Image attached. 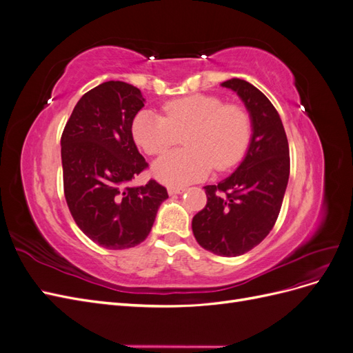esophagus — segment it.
I'll return each mask as SVG.
<instances>
[{
    "label": "esophagus",
    "instance_id": "34e87169",
    "mask_svg": "<svg viewBox=\"0 0 353 353\" xmlns=\"http://www.w3.org/2000/svg\"><path fill=\"white\" fill-rule=\"evenodd\" d=\"M184 191H185L184 187H169V188H168V193H169L170 196L181 194V193H184Z\"/></svg>",
    "mask_w": 353,
    "mask_h": 353
}]
</instances>
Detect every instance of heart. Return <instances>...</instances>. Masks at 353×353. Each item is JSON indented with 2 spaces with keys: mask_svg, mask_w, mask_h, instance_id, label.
Wrapping results in <instances>:
<instances>
[{
  "mask_svg": "<svg viewBox=\"0 0 353 353\" xmlns=\"http://www.w3.org/2000/svg\"><path fill=\"white\" fill-rule=\"evenodd\" d=\"M163 114L137 113L132 137L148 156L169 150L184 134L187 148L168 153L153 165L159 181L183 187L206 178L213 166L227 170L248 152L252 138L249 112L237 103H223L213 94H191L163 104Z\"/></svg>",
  "mask_w": 353,
  "mask_h": 353,
  "instance_id": "obj_1",
  "label": "heart"
}]
</instances>
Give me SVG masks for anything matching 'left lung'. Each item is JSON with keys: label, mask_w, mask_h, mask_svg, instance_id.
I'll return each mask as SVG.
<instances>
[{"label": "left lung", "mask_w": 353, "mask_h": 353, "mask_svg": "<svg viewBox=\"0 0 353 353\" xmlns=\"http://www.w3.org/2000/svg\"><path fill=\"white\" fill-rule=\"evenodd\" d=\"M239 94L248 108L253 135L248 154L218 185H206V206L191 228L203 249L219 256H240L258 245L274 228L290 175V152L280 114L252 83H222Z\"/></svg>", "instance_id": "8db88e82"}]
</instances>
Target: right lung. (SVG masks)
<instances>
[{
  "mask_svg": "<svg viewBox=\"0 0 353 353\" xmlns=\"http://www.w3.org/2000/svg\"><path fill=\"white\" fill-rule=\"evenodd\" d=\"M144 97L134 85L103 82L85 92L61 134L63 188L81 231L109 250L130 249L152 231L168 191L157 181L130 187L148 168L132 138Z\"/></svg>",
  "mask_w": 353,
  "mask_h": 353,
  "instance_id": "1",
  "label": "right lung"
}]
</instances>
